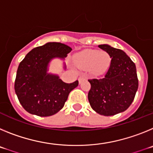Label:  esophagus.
Wrapping results in <instances>:
<instances>
[{
    "label": "esophagus",
    "mask_w": 153,
    "mask_h": 153,
    "mask_svg": "<svg viewBox=\"0 0 153 153\" xmlns=\"http://www.w3.org/2000/svg\"><path fill=\"white\" fill-rule=\"evenodd\" d=\"M86 79V76L84 75V74H80V76H79V79H78V80H79V83H80L83 80V79Z\"/></svg>",
    "instance_id": "1"
}]
</instances>
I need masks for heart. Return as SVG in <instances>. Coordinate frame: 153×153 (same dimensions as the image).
I'll use <instances>...</instances> for the list:
<instances>
[{"mask_svg":"<svg viewBox=\"0 0 153 153\" xmlns=\"http://www.w3.org/2000/svg\"><path fill=\"white\" fill-rule=\"evenodd\" d=\"M109 56L105 51L86 49L78 53L74 56V63L81 69H90L92 73L100 74L107 69Z\"/></svg>","mask_w":153,"mask_h":153,"instance_id":"b5f03b06","label":"heart"}]
</instances>
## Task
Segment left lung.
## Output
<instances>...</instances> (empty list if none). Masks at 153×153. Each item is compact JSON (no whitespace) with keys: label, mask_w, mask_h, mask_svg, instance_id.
I'll list each match as a JSON object with an SVG mask.
<instances>
[{"label":"left lung","mask_w":153,"mask_h":153,"mask_svg":"<svg viewBox=\"0 0 153 153\" xmlns=\"http://www.w3.org/2000/svg\"><path fill=\"white\" fill-rule=\"evenodd\" d=\"M99 47L109 53L111 63L103 78L88 80L91 84L88 100L94 111L109 117L129 107L139 82L136 65L124 51L108 44H101Z\"/></svg>","instance_id":"obj_1"}]
</instances>
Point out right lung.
<instances>
[{
  "mask_svg": "<svg viewBox=\"0 0 153 153\" xmlns=\"http://www.w3.org/2000/svg\"><path fill=\"white\" fill-rule=\"evenodd\" d=\"M72 51L66 44L48 42L33 48L20 63L14 90L20 103L30 114L50 117L64 106L69 93L78 86V80L64 83L59 76L48 73L49 63L55 58L63 60ZM63 69L66 65L63 63Z\"/></svg>",
  "mask_w": 153,
  "mask_h": 153,
  "instance_id": "add662e5",
  "label": "right lung"
}]
</instances>
